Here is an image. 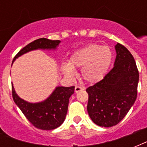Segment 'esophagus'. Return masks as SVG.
I'll return each instance as SVG.
<instances>
[{"instance_id": "1", "label": "esophagus", "mask_w": 147, "mask_h": 147, "mask_svg": "<svg viewBox=\"0 0 147 147\" xmlns=\"http://www.w3.org/2000/svg\"><path fill=\"white\" fill-rule=\"evenodd\" d=\"M84 88H83L82 87H81V86H78V85H77V86H76V88H75V92L76 93H77V92H80V91H82V90H83Z\"/></svg>"}]
</instances>
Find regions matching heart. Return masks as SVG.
<instances>
[{
    "label": "heart",
    "instance_id": "b5f03b06",
    "mask_svg": "<svg viewBox=\"0 0 147 147\" xmlns=\"http://www.w3.org/2000/svg\"><path fill=\"white\" fill-rule=\"evenodd\" d=\"M112 60V53L107 46L92 43L74 52L69 57V63L65 62L61 70L65 76H76L74 68H82V76L90 83L102 80L107 74Z\"/></svg>",
    "mask_w": 147,
    "mask_h": 147
}]
</instances>
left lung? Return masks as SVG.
<instances>
[{"label":"left lung","mask_w":147,"mask_h":147,"mask_svg":"<svg viewBox=\"0 0 147 147\" xmlns=\"http://www.w3.org/2000/svg\"><path fill=\"white\" fill-rule=\"evenodd\" d=\"M114 67L102 80L86 89L87 111L97 125L110 127L121 122L130 111L137 95L139 72L136 62L125 47L115 45Z\"/></svg>","instance_id":"1"}]
</instances>
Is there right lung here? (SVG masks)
Here are the masks:
<instances>
[{"instance_id":"right-lung-1","label":"right lung","mask_w":147,"mask_h":147,"mask_svg":"<svg viewBox=\"0 0 147 147\" xmlns=\"http://www.w3.org/2000/svg\"><path fill=\"white\" fill-rule=\"evenodd\" d=\"M60 42V40H51L47 38L34 40L20 51L13 61L20 55L36 49H55ZM74 91V86H59L43 101L30 103L20 98L12 85L13 99L15 104L34 127L46 130L55 129L64 122L68 111L69 98Z\"/></svg>"}]
</instances>
